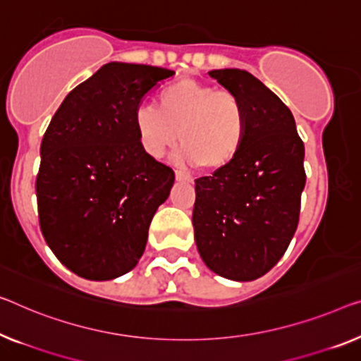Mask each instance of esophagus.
Listing matches in <instances>:
<instances>
[{
  "instance_id": "1",
  "label": "esophagus",
  "mask_w": 361,
  "mask_h": 361,
  "mask_svg": "<svg viewBox=\"0 0 361 361\" xmlns=\"http://www.w3.org/2000/svg\"><path fill=\"white\" fill-rule=\"evenodd\" d=\"M175 178H176V181H183V183H191L192 181V176L188 175L186 171H181V170H175Z\"/></svg>"
}]
</instances>
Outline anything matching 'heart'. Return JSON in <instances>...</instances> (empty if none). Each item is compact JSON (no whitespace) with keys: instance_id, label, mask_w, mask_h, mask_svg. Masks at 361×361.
Wrapping results in <instances>:
<instances>
[{"instance_id":"b5f03b06","label":"heart","mask_w":361,"mask_h":361,"mask_svg":"<svg viewBox=\"0 0 361 361\" xmlns=\"http://www.w3.org/2000/svg\"><path fill=\"white\" fill-rule=\"evenodd\" d=\"M133 125L149 157L162 159L180 139L175 162L219 171L227 169L243 147L246 111L240 97L230 90L186 78L162 89L159 109L137 106Z\"/></svg>"}]
</instances>
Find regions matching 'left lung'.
Returning <instances> with one entry per match:
<instances>
[{
  "mask_svg": "<svg viewBox=\"0 0 361 361\" xmlns=\"http://www.w3.org/2000/svg\"><path fill=\"white\" fill-rule=\"evenodd\" d=\"M209 76L243 102L246 137L227 169L196 180L195 240L212 272L248 282L277 264L297 230L305 146L292 111L251 73L227 68Z\"/></svg>",
  "mask_w": 361,
  "mask_h": 361,
  "instance_id": "obj_1",
  "label": "left lung"
}]
</instances>
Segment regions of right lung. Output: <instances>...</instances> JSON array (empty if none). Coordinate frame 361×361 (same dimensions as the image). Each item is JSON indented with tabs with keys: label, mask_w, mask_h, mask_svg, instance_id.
I'll return each mask as SVG.
<instances>
[{
	"label": "right lung",
	"mask_w": 361,
	"mask_h": 361,
	"mask_svg": "<svg viewBox=\"0 0 361 361\" xmlns=\"http://www.w3.org/2000/svg\"><path fill=\"white\" fill-rule=\"evenodd\" d=\"M175 71L111 61L66 95L40 146V230L63 266L87 281L131 271L173 170L137 141L134 111Z\"/></svg>",
	"instance_id": "add662e5"
}]
</instances>
